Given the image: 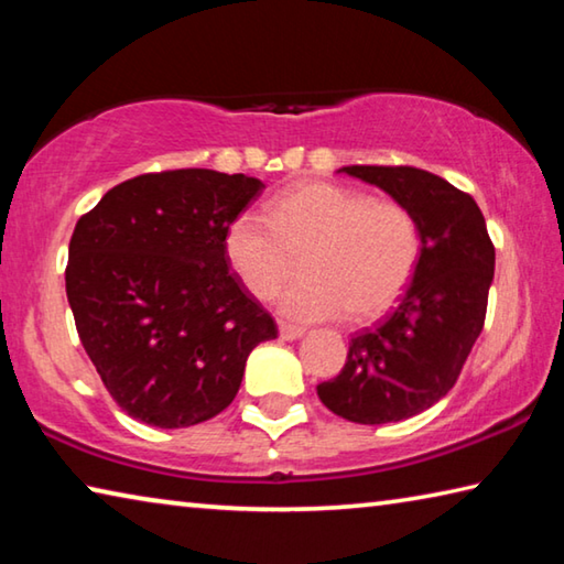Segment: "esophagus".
<instances>
[{"mask_svg": "<svg viewBox=\"0 0 564 564\" xmlns=\"http://www.w3.org/2000/svg\"><path fill=\"white\" fill-rule=\"evenodd\" d=\"M279 333H281V338L283 340H299L303 333H305V328H301V326H293V323H281L279 326Z\"/></svg>", "mask_w": 564, "mask_h": 564, "instance_id": "esophagus-1", "label": "esophagus"}]
</instances>
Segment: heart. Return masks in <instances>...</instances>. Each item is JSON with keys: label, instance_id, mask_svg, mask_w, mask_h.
Wrapping results in <instances>:
<instances>
[{"label": "heart", "instance_id": "1", "mask_svg": "<svg viewBox=\"0 0 564 564\" xmlns=\"http://www.w3.org/2000/svg\"><path fill=\"white\" fill-rule=\"evenodd\" d=\"M305 248V279L281 293L279 308L293 321L370 318L405 291L420 256V231L403 204L362 191L305 181L269 202V218L241 212L226 224V261L256 299H271Z\"/></svg>", "mask_w": 564, "mask_h": 564}]
</instances>
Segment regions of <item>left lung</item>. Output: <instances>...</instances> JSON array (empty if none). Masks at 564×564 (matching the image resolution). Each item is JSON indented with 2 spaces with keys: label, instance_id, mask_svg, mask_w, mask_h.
<instances>
[{
  "label": "left lung",
  "instance_id": "1",
  "mask_svg": "<svg viewBox=\"0 0 564 564\" xmlns=\"http://www.w3.org/2000/svg\"><path fill=\"white\" fill-rule=\"evenodd\" d=\"M383 188L417 221L420 256L400 303L350 338L340 373L318 386L333 413L383 425L447 395L480 336L495 275V246L470 194L413 166H343Z\"/></svg>",
  "mask_w": 564,
  "mask_h": 564
}]
</instances>
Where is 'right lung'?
Returning a JSON list of instances; mask_svg holds the SVG:
<instances>
[{"label": "right lung", "instance_id": "obj_1", "mask_svg": "<svg viewBox=\"0 0 564 564\" xmlns=\"http://www.w3.org/2000/svg\"><path fill=\"white\" fill-rule=\"evenodd\" d=\"M263 188L212 169L141 174L76 221L66 299L123 413L154 427L204 423L231 405L248 352L279 336L224 253L226 224Z\"/></svg>", "mask_w": 564, "mask_h": 564}]
</instances>
